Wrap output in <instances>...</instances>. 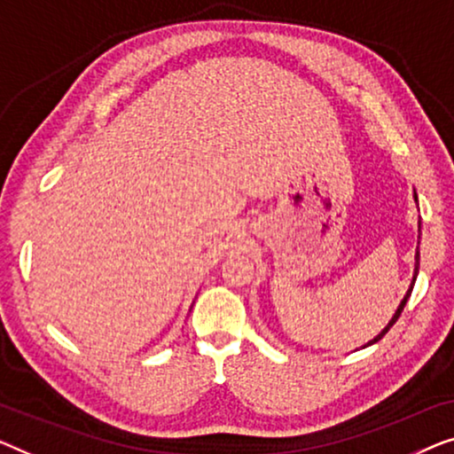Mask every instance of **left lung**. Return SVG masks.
Wrapping results in <instances>:
<instances>
[{
  "mask_svg": "<svg viewBox=\"0 0 454 454\" xmlns=\"http://www.w3.org/2000/svg\"><path fill=\"white\" fill-rule=\"evenodd\" d=\"M416 201H418V195H416ZM418 270H419V253H416V276H418ZM416 276H413V282H411V286H410V290H407V294H405V298H403V300H401V304H399V309H397V312H395V315H393V318H391V321H388V325H387V327H385V329H382V331H380V333H379V335H376V337H374V340L368 343V346H372V343H376V341H379V340H382V337H385V335H387V331H388V329H391L395 323H397V318L401 317V312H403V309H405L407 300H410V296H411L413 284H416Z\"/></svg>",
  "mask_w": 454,
  "mask_h": 454,
  "instance_id": "left-lung-1",
  "label": "left lung"
}]
</instances>
